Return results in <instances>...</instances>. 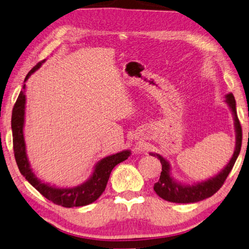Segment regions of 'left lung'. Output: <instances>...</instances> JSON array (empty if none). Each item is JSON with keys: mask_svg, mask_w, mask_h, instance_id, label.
<instances>
[{"mask_svg": "<svg viewBox=\"0 0 249 249\" xmlns=\"http://www.w3.org/2000/svg\"><path fill=\"white\" fill-rule=\"evenodd\" d=\"M226 103L232 111L234 119V128H235V149L233 156L230 159L228 165L224 167L218 175L208 180L194 183V184H185L177 181L171 175V167L166 158L156 153H149L152 156L157 157L161 162V173L159 181L154 184V191L162 199L178 204H189L197 203L213 196L215 192L220 190V187L226 181L229 173L235 163L236 159L240 155L242 146V126L236 114V103L232 93H229L226 96Z\"/></svg>", "mask_w": 249, "mask_h": 249, "instance_id": "obj_1", "label": "left lung"}]
</instances>
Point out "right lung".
<instances>
[{
  "mask_svg": "<svg viewBox=\"0 0 249 249\" xmlns=\"http://www.w3.org/2000/svg\"><path fill=\"white\" fill-rule=\"evenodd\" d=\"M45 62L42 60L39 64L32 68L26 76L25 82L28 80L32 73L36 71L41 67V65ZM25 109H26V83H23L22 91L18 95L17 101L14 105L12 112V131H13V146L15 159L18 169L21 175L26 178V180L44 196L45 198L53 201L56 205H60L63 207H81L95 201L103 192L108 182L110 172L114 167H116L121 161L131 155V151L119 152L110 156L104 157L93 169V172L89 179L82 184L73 187H58L51 185L49 183H43L32 171L31 165L28 159L25 137H23V125H25Z\"/></svg>",
  "mask_w": 249,
  "mask_h": 249,
  "instance_id": "right-lung-1",
  "label": "right lung"
}]
</instances>
